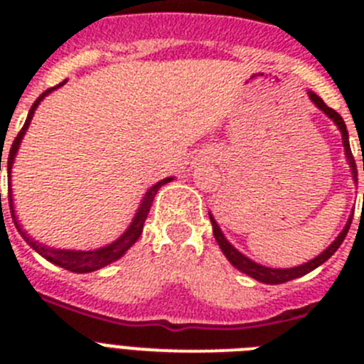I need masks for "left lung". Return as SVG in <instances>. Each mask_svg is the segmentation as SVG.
<instances>
[{
	"instance_id": "left-lung-1",
	"label": "left lung",
	"mask_w": 364,
	"mask_h": 364,
	"mask_svg": "<svg viewBox=\"0 0 364 364\" xmlns=\"http://www.w3.org/2000/svg\"><path fill=\"white\" fill-rule=\"evenodd\" d=\"M308 96H310V100L314 102L317 107L321 109V111L326 114L328 118H332L333 122H336V125L339 127L341 131V136H343V146H345V153H346V159H348V164L350 167H352V175H353V180L358 182V167H355V160H353V154H352V149H350V142H348V131H346V124L345 120L341 118V114L337 111H333L332 107H328L326 104L323 102V98H319V96L315 95V92H308ZM363 171H364V164H363ZM210 220L211 224H213V235L215 239H217L218 246H220L222 253L226 255V259L230 260L231 264L235 266L237 269H240L242 273H246V275H250V277H253L255 281L259 282H264V284H282V282H288V281H294V279L297 277H302V275H306V273L314 272L317 266H321L323 262H326L330 257L333 255V253L337 252V247L343 244V240H345L346 233H348L350 230V224H352V215H350L348 222H346L345 230L341 231L339 235H337V239L333 240L330 246L324 250L321 255H317L315 259H311L310 262H304V264L301 266H295V268H286V269H277V268H266V266H260L257 264V262H253L252 259H247L246 255H242L240 252H237L233 246H231L230 242L226 240V237L222 235L220 228H218V224L215 222V218L210 215Z\"/></svg>"
}]
</instances>
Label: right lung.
I'll return each instance as SVG.
<instances>
[{
    "mask_svg": "<svg viewBox=\"0 0 364 364\" xmlns=\"http://www.w3.org/2000/svg\"><path fill=\"white\" fill-rule=\"evenodd\" d=\"M63 83H65V82H62L60 85H56V87H50V89H47V91H45L43 95H41L40 98L34 102V104H32L31 111H28L27 120H25L23 127H21V131L18 133L16 140L12 142L11 153H9V160H6V173H9V180H11V169H12V164H14L16 153H18L19 144H21V138L25 136V131L28 129V124H31L32 117H34V111H36V107L40 105V102L45 98V96L49 95L50 91H54V89H58V87H62ZM0 171H1V162H0ZM171 180L173 178L169 176V178H164V180H160V182H156L154 186H151V188L146 191V195H144L142 202H140V208H138L136 215H134L133 222H131V226L125 230V233L122 235L120 239L114 240V242L109 244V246L100 247V250H92V252L54 250V247H47V246H43V244L36 242V240H32L31 237L27 235V231L19 226L18 220H16L14 204H12L11 182H9V205H11V215H12V220H14V224H16V230L19 231V235L23 237L25 242H27L28 246L32 247V250H36V252L40 253L41 257H45V259L49 260V262L60 266V268H65V269H69V272H74V273H89V272H96V269L104 268V266H107V264H111V262H114V260H118L122 255H124L125 252H127V250H129L131 246H133L134 242H136L138 237L142 235L144 222H146L147 215H149V210H151V204H153L154 195L159 193V189L162 188L164 184L171 182ZM0 197H1V193H0Z\"/></svg>",
    "mask_w": 364,
    "mask_h": 364,
    "instance_id": "add662e5",
    "label": "right lung"
}]
</instances>
